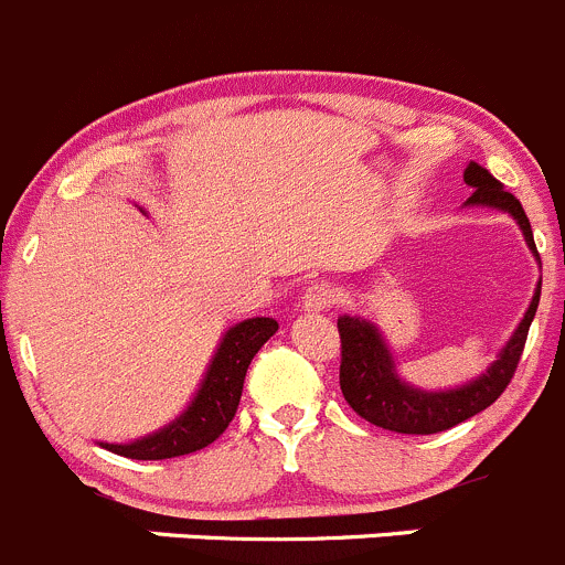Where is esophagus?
<instances>
[{
  "mask_svg": "<svg viewBox=\"0 0 565 565\" xmlns=\"http://www.w3.org/2000/svg\"><path fill=\"white\" fill-rule=\"evenodd\" d=\"M339 303V292L331 284H311L303 292V311H328Z\"/></svg>",
  "mask_w": 565,
  "mask_h": 565,
  "instance_id": "esophagus-1",
  "label": "esophagus"
}]
</instances>
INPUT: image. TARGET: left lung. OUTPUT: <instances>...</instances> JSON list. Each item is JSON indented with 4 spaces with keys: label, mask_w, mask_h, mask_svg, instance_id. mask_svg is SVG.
<instances>
[{
    "label": "left lung",
    "mask_w": 565,
    "mask_h": 565,
    "mask_svg": "<svg viewBox=\"0 0 565 565\" xmlns=\"http://www.w3.org/2000/svg\"><path fill=\"white\" fill-rule=\"evenodd\" d=\"M463 182L475 188L467 204L494 206V210L511 212L519 226H522L527 245L535 250L533 228H530V221L516 195L508 193L478 162H469V168L463 171ZM539 300L541 284L535 289L527 315L519 322L516 333L505 344L500 359L478 381L467 383L461 388H450V392H422V388H414L399 381L394 375L392 353L383 344L377 328L370 326L366 320H359V317H339L337 328L339 342H342L339 386H342L344 399H348V405L361 419L372 422V425L383 430H394V434L430 436L456 428L463 419L489 408L508 388L519 366V359H522L530 322H533L535 309H539Z\"/></svg>",
    "instance_id": "left-lung-1"
}]
</instances>
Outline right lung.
<instances>
[{"mask_svg": "<svg viewBox=\"0 0 565 565\" xmlns=\"http://www.w3.org/2000/svg\"><path fill=\"white\" fill-rule=\"evenodd\" d=\"M276 331L278 322L273 317H254V320L237 322L223 337L199 394L177 422H171L160 434H151L146 439L131 441V445L104 447L115 456L135 458V461H162V458H179L204 450L234 419L250 359L259 353L262 344Z\"/></svg>", "mask_w": 565, "mask_h": 565, "instance_id": "1", "label": "right lung"}]
</instances>
